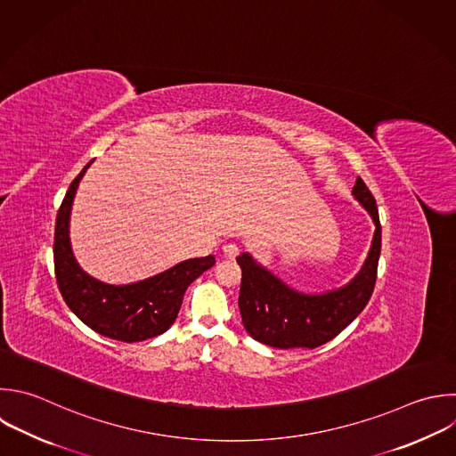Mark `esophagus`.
<instances>
[{
	"label": "esophagus",
	"mask_w": 456,
	"mask_h": 456,
	"mask_svg": "<svg viewBox=\"0 0 456 456\" xmlns=\"http://www.w3.org/2000/svg\"><path fill=\"white\" fill-rule=\"evenodd\" d=\"M223 253H224V256H226V258H235V256L239 255V246H237V244H233V242L224 244Z\"/></svg>",
	"instance_id": "1"
}]
</instances>
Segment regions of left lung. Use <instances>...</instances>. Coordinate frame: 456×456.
<instances>
[{
  "instance_id": "left-lung-1",
  "label": "left lung",
  "mask_w": 456,
  "mask_h": 456,
  "mask_svg": "<svg viewBox=\"0 0 456 456\" xmlns=\"http://www.w3.org/2000/svg\"><path fill=\"white\" fill-rule=\"evenodd\" d=\"M353 196L369 212L376 230L360 273L347 285L324 294H303L262 267L249 253L237 256L242 269L239 308L242 324L255 340L278 349H314L337 337L365 308L376 283L381 226L376 201L362 178H356Z\"/></svg>"
}]
</instances>
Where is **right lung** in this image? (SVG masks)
I'll use <instances>...</instances> for the list:
<instances>
[{
	"label": "right lung",
	"mask_w": 456,
	"mask_h": 456,
	"mask_svg": "<svg viewBox=\"0 0 456 456\" xmlns=\"http://www.w3.org/2000/svg\"><path fill=\"white\" fill-rule=\"evenodd\" d=\"M82 173L71 182L55 223L53 260L59 290L73 314L103 337L141 342L164 333L178 317L187 287L216 264L214 255L189 258L151 278L110 285L89 276L77 262L69 240V216Z\"/></svg>",
	"instance_id": "right-lung-1"
}]
</instances>
